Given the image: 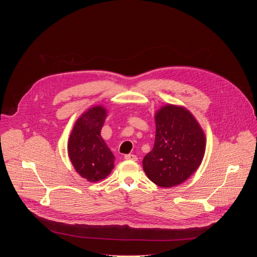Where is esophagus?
Wrapping results in <instances>:
<instances>
[{
    "label": "esophagus",
    "instance_id": "esophagus-1",
    "mask_svg": "<svg viewBox=\"0 0 257 257\" xmlns=\"http://www.w3.org/2000/svg\"><path fill=\"white\" fill-rule=\"evenodd\" d=\"M125 159L137 161V160H138V157H137V155H133V154H126V155H125Z\"/></svg>",
    "mask_w": 257,
    "mask_h": 257
}]
</instances>
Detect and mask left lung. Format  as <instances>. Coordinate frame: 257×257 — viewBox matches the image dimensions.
<instances>
[{"label": "left lung", "mask_w": 257, "mask_h": 257, "mask_svg": "<svg viewBox=\"0 0 257 257\" xmlns=\"http://www.w3.org/2000/svg\"><path fill=\"white\" fill-rule=\"evenodd\" d=\"M156 134L143 168L152 182L173 187L190 178L204 157L206 139L201 126L186 108L166 105L155 113Z\"/></svg>", "instance_id": "obj_1"}]
</instances>
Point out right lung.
I'll use <instances>...</instances> for the list:
<instances>
[{
	"instance_id": "obj_1",
	"label": "right lung",
	"mask_w": 257,
	"mask_h": 257,
	"mask_svg": "<svg viewBox=\"0 0 257 257\" xmlns=\"http://www.w3.org/2000/svg\"><path fill=\"white\" fill-rule=\"evenodd\" d=\"M106 115L102 106L89 108L76 120L67 143L76 172L89 182L103 180L114 167V155L101 137Z\"/></svg>"
}]
</instances>
